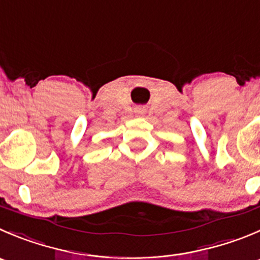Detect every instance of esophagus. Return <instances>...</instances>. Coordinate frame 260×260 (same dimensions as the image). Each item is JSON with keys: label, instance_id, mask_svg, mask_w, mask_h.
<instances>
[{"label": "esophagus", "instance_id": "34e87169", "mask_svg": "<svg viewBox=\"0 0 260 260\" xmlns=\"http://www.w3.org/2000/svg\"><path fill=\"white\" fill-rule=\"evenodd\" d=\"M135 113L137 115H145V113H146V109L143 107H137L135 109Z\"/></svg>", "mask_w": 260, "mask_h": 260}]
</instances>
